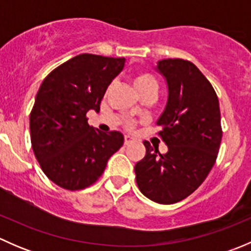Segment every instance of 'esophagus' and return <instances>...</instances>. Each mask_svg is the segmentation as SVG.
I'll use <instances>...</instances> for the list:
<instances>
[{"label":"esophagus","instance_id":"1","mask_svg":"<svg viewBox=\"0 0 251 251\" xmlns=\"http://www.w3.org/2000/svg\"><path fill=\"white\" fill-rule=\"evenodd\" d=\"M133 142V138L130 137V136H125V141H124V143H125V146H128V144H131Z\"/></svg>","mask_w":251,"mask_h":251}]
</instances>
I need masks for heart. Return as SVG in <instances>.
Wrapping results in <instances>:
<instances>
[{"label": "heart", "instance_id": "b5f03b06", "mask_svg": "<svg viewBox=\"0 0 251 251\" xmlns=\"http://www.w3.org/2000/svg\"><path fill=\"white\" fill-rule=\"evenodd\" d=\"M132 82L141 96L144 95L146 92H149V91H155L156 92V88H158L156 78L148 72H137L136 74H133ZM133 126H135L133 123L127 124L128 128H132Z\"/></svg>", "mask_w": 251, "mask_h": 251}]
</instances>
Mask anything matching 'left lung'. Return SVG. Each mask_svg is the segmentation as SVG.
<instances>
[{
    "label": "left lung",
    "mask_w": 251,
    "mask_h": 251,
    "mask_svg": "<svg viewBox=\"0 0 251 251\" xmlns=\"http://www.w3.org/2000/svg\"><path fill=\"white\" fill-rule=\"evenodd\" d=\"M168 81L169 100L158 120L166 154L144 141L146 155L135 166L140 191L155 203L174 204L191 196L211 171L222 140L219 98L192 62H158Z\"/></svg>",
    "instance_id": "left-lung-1"
}]
</instances>
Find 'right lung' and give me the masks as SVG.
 Listing matches in <instances>:
<instances>
[{
	"instance_id": "1",
	"label": "right lung",
	"mask_w": 251,
	"mask_h": 251,
	"mask_svg": "<svg viewBox=\"0 0 251 251\" xmlns=\"http://www.w3.org/2000/svg\"><path fill=\"white\" fill-rule=\"evenodd\" d=\"M125 58L83 53L60 64L40 86L30 113L35 156L45 175L60 188L80 191L104 173L108 159L124 144L116 131L100 132L87 123Z\"/></svg>"
}]
</instances>
